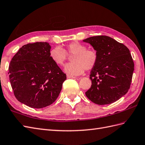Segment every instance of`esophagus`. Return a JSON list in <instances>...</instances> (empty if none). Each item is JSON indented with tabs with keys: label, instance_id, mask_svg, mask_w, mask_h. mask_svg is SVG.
I'll list each match as a JSON object with an SVG mask.
<instances>
[{
	"label": "esophagus",
	"instance_id": "esophagus-1",
	"mask_svg": "<svg viewBox=\"0 0 145 145\" xmlns=\"http://www.w3.org/2000/svg\"><path fill=\"white\" fill-rule=\"evenodd\" d=\"M67 78H69V79H70V78H75V76H72V75H67Z\"/></svg>",
	"mask_w": 145,
	"mask_h": 145
}]
</instances>
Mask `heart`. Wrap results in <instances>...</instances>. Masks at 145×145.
I'll return each instance as SVG.
<instances>
[{
    "mask_svg": "<svg viewBox=\"0 0 145 145\" xmlns=\"http://www.w3.org/2000/svg\"><path fill=\"white\" fill-rule=\"evenodd\" d=\"M86 46L78 42L67 44L64 48L56 46L50 50V57L57 65H64L68 56H72V62L66 64L64 72L72 75H79L84 70H91L97 64V52L93 49H86Z\"/></svg>",
    "mask_w": 145,
    "mask_h": 145,
    "instance_id": "b5f03b06",
    "label": "heart"
}]
</instances>
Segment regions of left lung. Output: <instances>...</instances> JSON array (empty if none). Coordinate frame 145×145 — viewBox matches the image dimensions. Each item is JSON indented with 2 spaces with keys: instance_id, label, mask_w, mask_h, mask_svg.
Returning a JSON list of instances; mask_svg holds the SVG:
<instances>
[{
  "instance_id": "8db88e82",
  "label": "left lung",
  "mask_w": 145,
  "mask_h": 145,
  "mask_svg": "<svg viewBox=\"0 0 145 145\" xmlns=\"http://www.w3.org/2000/svg\"><path fill=\"white\" fill-rule=\"evenodd\" d=\"M97 52V64L92 69L91 88L86 97L98 105L110 104L128 92L134 70L132 56L124 44L108 36L98 35L83 40Z\"/></svg>"
}]
</instances>
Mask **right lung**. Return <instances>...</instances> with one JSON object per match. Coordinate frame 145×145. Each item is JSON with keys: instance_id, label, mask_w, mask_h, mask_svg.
Wrapping results in <instances>:
<instances>
[{"instance_id": "right-lung-1", "label": "right lung", "mask_w": 145, "mask_h": 145, "mask_svg": "<svg viewBox=\"0 0 145 145\" xmlns=\"http://www.w3.org/2000/svg\"><path fill=\"white\" fill-rule=\"evenodd\" d=\"M47 42L22 46L10 63L8 74L14 96L21 103L42 108L56 101L66 80V74L50 57Z\"/></svg>"}]
</instances>
